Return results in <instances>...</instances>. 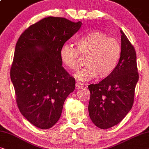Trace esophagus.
Returning a JSON list of instances; mask_svg holds the SVG:
<instances>
[{"label":"esophagus","mask_w":149,"mask_h":149,"mask_svg":"<svg viewBox=\"0 0 149 149\" xmlns=\"http://www.w3.org/2000/svg\"><path fill=\"white\" fill-rule=\"evenodd\" d=\"M84 87V84L82 83H79V82H76L75 83V88L77 89H79L81 88Z\"/></svg>","instance_id":"1"}]
</instances>
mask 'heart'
Returning <instances> with one entry per match:
<instances>
[{"mask_svg": "<svg viewBox=\"0 0 149 149\" xmlns=\"http://www.w3.org/2000/svg\"><path fill=\"white\" fill-rule=\"evenodd\" d=\"M76 49L64 45L60 50V58L67 68L79 69V54L86 56V67L75 73L74 76L81 81H88L98 75L105 78L113 72L120 59L121 46L116 39L100 31H93L79 37L75 41Z\"/></svg>", "mask_w": 149, "mask_h": 149, "instance_id": "1", "label": "heart"}]
</instances>
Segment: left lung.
<instances>
[{"instance_id": "8db88e82", "label": "left lung", "mask_w": 149, "mask_h": 149, "mask_svg": "<svg viewBox=\"0 0 149 149\" xmlns=\"http://www.w3.org/2000/svg\"><path fill=\"white\" fill-rule=\"evenodd\" d=\"M121 33V54L116 70L98 84L89 85V116L96 126L108 129L120 122L132 107L138 80L136 53Z\"/></svg>"}]
</instances>
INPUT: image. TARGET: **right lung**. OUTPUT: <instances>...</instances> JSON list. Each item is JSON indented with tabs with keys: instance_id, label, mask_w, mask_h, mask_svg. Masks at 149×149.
I'll list each match as a JSON object with an SVG mask.
<instances>
[{
	"instance_id": "obj_1",
	"label": "right lung",
	"mask_w": 149,
	"mask_h": 149,
	"mask_svg": "<svg viewBox=\"0 0 149 149\" xmlns=\"http://www.w3.org/2000/svg\"><path fill=\"white\" fill-rule=\"evenodd\" d=\"M81 22L48 17L32 24L17 42L10 71L21 113L40 129L59 119L75 80L63 68L60 50Z\"/></svg>"
}]
</instances>
